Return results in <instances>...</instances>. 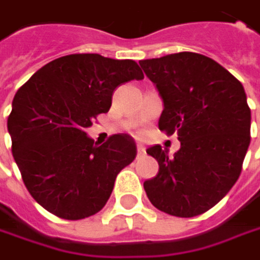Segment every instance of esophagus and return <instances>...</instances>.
Instances as JSON below:
<instances>
[{
	"mask_svg": "<svg viewBox=\"0 0 260 260\" xmlns=\"http://www.w3.org/2000/svg\"><path fill=\"white\" fill-rule=\"evenodd\" d=\"M144 152H146L144 146H143V144H137V153H138V155H143Z\"/></svg>",
	"mask_w": 260,
	"mask_h": 260,
	"instance_id": "obj_1",
	"label": "esophagus"
}]
</instances>
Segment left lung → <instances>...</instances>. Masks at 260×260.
Masks as SVG:
<instances>
[{"mask_svg":"<svg viewBox=\"0 0 260 260\" xmlns=\"http://www.w3.org/2000/svg\"><path fill=\"white\" fill-rule=\"evenodd\" d=\"M164 102L158 126L176 134L181 149L169 156L159 144L146 152L159 172L144 182L150 203L175 217H196L235 185L250 144L251 113L242 84L221 64L196 52L141 60Z\"/></svg>","mask_w":260,"mask_h":260,"instance_id":"8db88e82","label":"left lung"}]
</instances>
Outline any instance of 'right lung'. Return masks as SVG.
<instances>
[{"instance_id":"right-lung-1","label":"right lung","mask_w":260,"mask_h":260,"mask_svg":"<svg viewBox=\"0 0 260 260\" xmlns=\"http://www.w3.org/2000/svg\"><path fill=\"white\" fill-rule=\"evenodd\" d=\"M143 78L134 60L72 54L45 64L16 91L7 120L12 152L40 206L64 220L94 215L105 206L137 146L126 134L94 146L85 128L110 110L116 87Z\"/></svg>"}]
</instances>
